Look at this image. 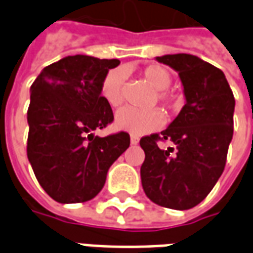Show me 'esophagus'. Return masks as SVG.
<instances>
[{
  "label": "esophagus",
  "instance_id": "esophagus-1",
  "mask_svg": "<svg viewBox=\"0 0 253 253\" xmlns=\"http://www.w3.org/2000/svg\"><path fill=\"white\" fill-rule=\"evenodd\" d=\"M130 142H131V145H138V142H139V138L135 137V135H131V138H130Z\"/></svg>",
  "mask_w": 253,
  "mask_h": 253
}]
</instances>
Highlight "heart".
<instances>
[{
  "instance_id": "1",
  "label": "heart",
  "mask_w": 253,
  "mask_h": 253,
  "mask_svg": "<svg viewBox=\"0 0 253 253\" xmlns=\"http://www.w3.org/2000/svg\"><path fill=\"white\" fill-rule=\"evenodd\" d=\"M142 77L157 90L159 101H161L167 108H175L177 104L176 97L167 90L170 85L172 77L164 66L149 65L142 70ZM125 78L126 73L123 69H112L101 81L100 93L111 107H118L123 101ZM164 114L159 108L141 111L131 107H125L116 112L115 127L121 131L130 132L132 135H145L160 128L164 125Z\"/></svg>"
}]
</instances>
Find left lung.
Here are the masks:
<instances>
[{
	"label": "left lung",
	"mask_w": 253,
	"mask_h": 253,
	"mask_svg": "<svg viewBox=\"0 0 253 253\" xmlns=\"http://www.w3.org/2000/svg\"><path fill=\"white\" fill-rule=\"evenodd\" d=\"M179 73L186 104L161 134L141 138V181L156 205L188 210L222 175L233 137L234 97L222 70L191 54L156 58ZM167 140V149L158 146Z\"/></svg>",
	"instance_id": "left-lung-1"
}]
</instances>
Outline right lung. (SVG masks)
Instances as JSON below:
<instances>
[{"label": "right lung", "mask_w": 253, "mask_h": 253, "mask_svg": "<svg viewBox=\"0 0 253 253\" xmlns=\"http://www.w3.org/2000/svg\"><path fill=\"white\" fill-rule=\"evenodd\" d=\"M118 59L65 57L46 66L31 85L27 112V156L39 184L59 203L90 201L104 187L107 172L128 146L125 131L94 137L114 121L100 93Z\"/></svg>", "instance_id": "add662e5"}]
</instances>
